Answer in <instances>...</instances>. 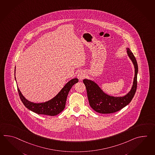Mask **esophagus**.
Returning <instances> with one entry per match:
<instances>
[{
  "instance_id": "1",
  "label": "esophagus",
  "mask_w": 155,
  "mask_h": 155,
  "mask_svg": "<svg viewBox=\"0 0 155 155\" xmlns=\"http://www.w3.org/2000/svg\"><path fill=\"white\" fill-rule=\"evenodd\" d=\"M85 77H86V73L83 71H80L78 73V78H79V80H82Z\"/></svg>"
}]
</instances>
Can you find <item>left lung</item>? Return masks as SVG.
Masks as SVG:
<instances>
[{
  "label": "left lung",
  "instance_id": "left-lung-1",
  "mask_svg": "<svg viewBox=\"0 0 155 155\" xmlns=\"http://www.w3.org/2000/svg\"><path fill=\"white\" fill-rule=\"evenodd\" d=\"M128 55L134 67V77L131 91L124 97L110 96L103 92L96 83L88 79H83L86 86L90 106L100 114H112L120 110L131 102L136 93L137 85L138 65L134 54L127 48Z\"/></svg>",
  "mask_w": 155,
  "mask_h": 155
}]
</instances>
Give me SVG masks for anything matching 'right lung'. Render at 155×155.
Instances as JSON below:
<instances>
[{
    "label": "right lung",
    "mask_w": 155,
    "mask_h": 155,
    "mask_svg": "<svg viewBox=\"0 0 155 155\" xmlns=\"http://www.w3.org/2000/svg\"><path fill=\"white\" fill-rule=\"evenodd\" d=\"M78 82V79L77 78L71 79L64 86V87L56 96L52 98V100L43 103L31 102L25 98V97L21 93L18 87V91L21 102L28 110L38 114H45L53 116L58 114L64 109L66 100L69 91L72 87Z\"/></svg>",
    "instance_id": "obj_1"
}]
</instances>
